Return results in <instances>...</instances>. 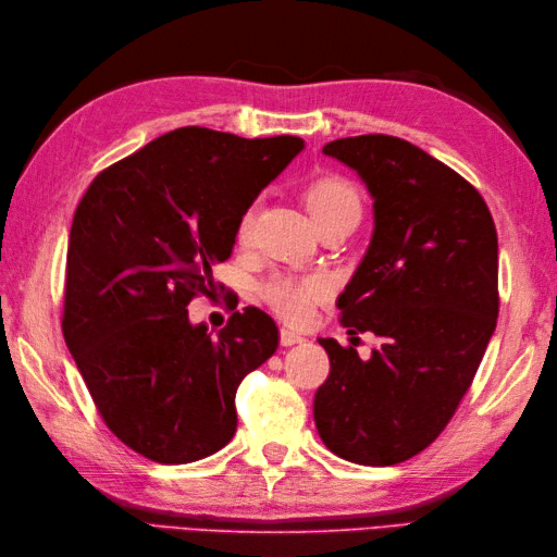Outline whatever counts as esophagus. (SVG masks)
<instances>
[{"label": "esophagus", "mask_w": 557, "mask_h": 557, "mask_svg": "<svg viewBox=\"0 0 557 557\" xmlns=\"http://www.w3.org/2000/svg\"><path fill=\"white\" fill-rule=\"evenodd\" d=\"M301 342H304V337H301L299 333H294V330H287V327L280 330V345H282V347L301 345Z\"/></svg>", "instance_id": "1"}]
</instances>
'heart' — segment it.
I'll use <instances>...</instances> for the list:
<instances>
[{
  "label": "heart",
  "instance_id": "heart-1",
  "mask_svg": "<svg viewBox=\"0 0 557 557\" xmlns=\"http://www.w3.org/2000/svg\"><path fill=\"white\" fill-rule=\"evenodd\" d=\"M306 208L313 215L318 227L323 224L342 220L349 215H359L361 203L359 196L354 191V186L339 176L325 174L318 176L304 191ZM253 236V210H246L239 224H236V239L242 244H248ZM330 282L321 275H309V277H294V275H277L268 280L263 287H260V297L275 311L282 321L287 323H306L313 313V306L318 301L327 299L330 294Z\"/></svg>",
  "mask_w": 557,
  "mask_h": 557
}]
</instances>
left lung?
Instances as JSON below:
<instances>
[{"label":"left lung","instance_id":"left-lung-1","mask_svg":"<svg viewBox=\"0 0 557 557\" xmlns=\"http://www.w3.org/2000/svg\"><path fill=\"white\" fill-rule=\"evenodd\" d=\"M323 152L357 170L373 198L369 251L337 309L349 333L381 345L361 361L318 339L330 375L315 429L354 465H399L443 433L474 381L498 321V234L476 188L409 140L366 134Z\"/></svg>","mask_w":557,"mask_h":557}]
</instances>
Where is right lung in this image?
Returning <instances> with one entry per match:
<instances>
[{
	"mask_svg": "<svg viewBox=\"0 0 557 557\" xmlns=\"http://www.w3.org/2000/svg\"><path fill=\"white\" fill-rule=\"evenodd\" d=\"M304 150L297 136L184 126L102 170L74 212L62 333L108 429L160 465L232 441L234 395L277 349L256 306L212 337L186 306L210 294L236 224Z\"/></svg>",
	"mask_w": 557,
	"mask_h": 557,
	"instance_id": "right-lung-1",
	"label": "right lung"
}]
</instances>
